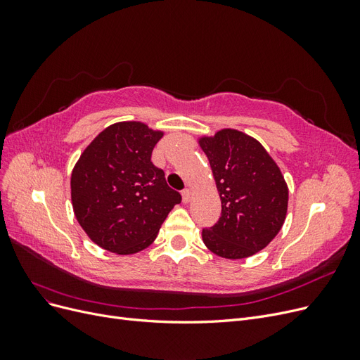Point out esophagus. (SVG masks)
I'll return each mask as SVG.
<instances>
[{
    "label": "esophagus",
    "instance_id": "1",
    "mask_svg": "<svg viewBox=\"0 0 360 360\" xmlns=\"http://www.w3.org/2000/svg\"><path fill=\"white\" fill-rule=\"evenodd\" d=\"M181 198H183V202H189L191 198H192V191L191 189H184L181 192Z\"/></svg>",
    "mask_w": 360,
    "mask_h": 360
}]
</instances>
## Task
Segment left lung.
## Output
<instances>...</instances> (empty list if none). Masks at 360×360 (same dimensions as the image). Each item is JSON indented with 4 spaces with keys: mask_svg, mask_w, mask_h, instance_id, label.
Returning <instances> with one entry per match:
<instances>
[{
    "mask_svg": "<svg viewBox=\"0 0 360 360\" xmlns=\"http://www.w3.org/2000/svg\"><path fill=\"white\" fill-rule=\"evenodd\" d=\"M222 202L219 221L204 228L202 242L213 254L240 259L264 249L284 225L288 188L257 139L234 129L201 138Z\"/></svg>",
    "mask_w": 360,
    "mask_h": 360,
    "instance_id": "left-lung-1",
    "label": "left lung"
}]
</instances>
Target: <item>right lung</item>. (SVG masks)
Segmentation results:
<instances>
[{
	"instance_id": "right-lung-1",
	"label": "right lung",
	"mask_w": 360,
	"mask_h": 360,
	"mask_svg": "<svg viewBox=\"0 0 360 360\" xmlns=\"http://www.w3.org/2000/svg\"><path fill=\"white\" fill-rule=\"evenodd\" d=\"M162 132L144 123L106 127L84 150L72 171L76 219L91 240L120 255L155 242L159 228L181 195L151 162Z\"/></svg>"
}]
</instances>
